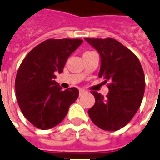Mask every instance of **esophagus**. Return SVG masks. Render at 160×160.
Returning a JSON list of instances; mask_svg holds the SVG:
<instances>
[{
	"label": "esophagus",
	"mask_w": 160,
	"mask_h": 160,
	"mask_svg": "<svg viewBox=\"0 0 160 160\" xmlns=\"http://www.w3.org/2000/svg\"><path fill=\"white\" fill-rule=\"evenodd\" d=\"M85 92H86V91H85L84 89H80V95H82Z\"/></svg>",
	"instance_id": "esophagus-1"
}]
</instances>
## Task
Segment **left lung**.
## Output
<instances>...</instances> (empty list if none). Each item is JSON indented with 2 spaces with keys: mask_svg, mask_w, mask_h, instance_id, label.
Segmentation results:
<instances>
[{
  "mask_svg": "<svg viewBox=\"0 0 160 160\" xmlns=\"http://www.w3.org/2000/svg\"><path fill=\"white\" fill-rule=\"evenodd\" d=\"M85 41L99 53V77L104 83L109 82L107 97L92 92L95 103L88 110L89 117L103 130H119L133 118L142 101L146 83L141 64L134 53L114 39Z\"/></svg>",
  "mask_w": 160,
  "mask_h": 160,
  "instance_id": "obj_1",
  "label": "left lung"
}]
</instances>
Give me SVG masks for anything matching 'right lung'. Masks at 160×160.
<instances>
[{
	"instance_id": "obj_1",
	"label": "right lung",
	"mask_w": 160,
	"mask_h": 160,
	"mask_svg": "<svg viewBox=\"0 0 160 160\" xmlns=\"http://www.w3.org/2000/svg\"><path fill=\"white\" fill-rule=\"evenodd\" d=\"M82 42L80 39H49L22 61L14 85L16 99L26 119L35 127L47 130L60 124L78 98L77 88L62 90L54 79Z\"/></svg>"
}]
</instances>
